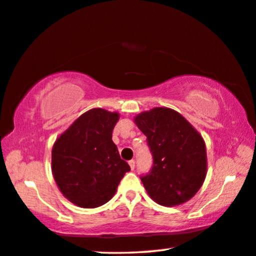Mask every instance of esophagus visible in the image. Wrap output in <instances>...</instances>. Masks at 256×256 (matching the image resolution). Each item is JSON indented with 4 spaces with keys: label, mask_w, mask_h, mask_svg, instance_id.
I'll use <instances>...</instances> for the list:
<instances>
[{
    "label": "esophagus",
    "mask_w": 256,
    "mask_h": 256,
    "mask_svg": "<svg viewBox=\"0 0 256 256\" xmlns=\"http://www.w3.org/2000/svg\"><path fill=\"white\" fill-rule=\"evenodd\" d=\"M128 165H130V168H131V170H134V168H136V160H131L128 162Z\"/></svg>",
    "instance_id": "esophagus-1"
}]
</instances>
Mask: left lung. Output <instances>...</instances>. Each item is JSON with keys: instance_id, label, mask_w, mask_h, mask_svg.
Here are the masks:
<instances>
[{"instance_id": "obj_1", "label": "left lung", "mask_w": 256, "mask_h": 256, "mask_svg": "<svg viewBox=\"0 0 256 256\" xmlns=\"http://www.w3.org/2000/svg\"><path fill=\"white\" fill-rule=\"evenodd\" d=\"M134 122L152 155V168L140 176L149 196L163 206L189 200L206 176V149L200 133L168 108H154Z\"/></svg>"}]
</instances>
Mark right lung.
<instances>
[{"instance_id":"right-lung-1","label":"right lung","mask_w":256,"mask_h":256,"mask_svg":"<svg viewBox=\"0 0 256 256\" xmlns=\"http://www.w3.org/2000/svg\"><path fill=\"white\" fill-rule=\"evenodd\" d=\"M118 114L96 108L83 114L52 148V173L72 202L94 208L116 192L130 166L112 142Z\"/></svg>"}]
</instances>
